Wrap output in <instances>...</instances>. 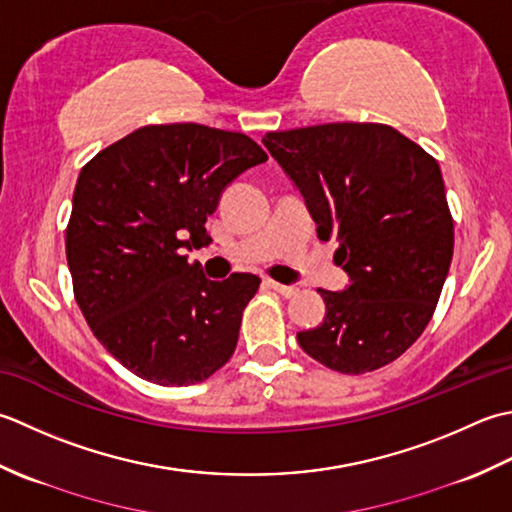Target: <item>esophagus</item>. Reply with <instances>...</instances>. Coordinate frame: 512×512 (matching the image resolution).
<instances>
[{"mask_svg": "<svg viewBox=\"0 0 512 512\" xmlns=\"http://www.w3.org/2000/svg\"><path fill=\"white\" fill-rule=\"evenodd\" d=\"M269 287L274 289V291H278V294H280V296H285V298H291V296H296V294H298V287H294V285L276 283V280H269Z\"/></svg>", "mask_w": 512, "mask_h": 512, "instance_id": "obj_1", "label": "esophagus"}]
</instances>
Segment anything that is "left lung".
I'll return each mask as SVG.
<instances>
[{
  "label": "left lung",
  "mask_w": 512,
  "mask_h": 512,
  "mask_svg": "<svg viewBox=\"0 0 512 512\" xmlns=\"http://www.w3.org/2000/svg\"><path fill=\"white\" fill-rule=\"evenodd\" d=\"M263 143L351 276L349 289H320L325 322L300 331L298 344L338 373L387 367L431 322L453 260L440 165L384 123L267 132Z\"/></svg>",
  "instance_id": "1"
}]
</instances>
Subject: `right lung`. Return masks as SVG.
<instances>
[{"mask_svg": "<svg viewBox=\"0 0 512 512\" xmlns=\"http://www.w3.org/2000/svg\"><path fill=\"white\" fill-rule=\"evenodd\" d=\"M267 161L241 132L145 125L83 165L66 256L95 338L125 369L161 387L210 378L232 358L254 274L203 276L183 249L212 241L207 216L238 174Z\"/></svg>", "mask_w": 512, "mask_h": 512, "instance_id": "1", "label": "right lung"}]
</instances>
